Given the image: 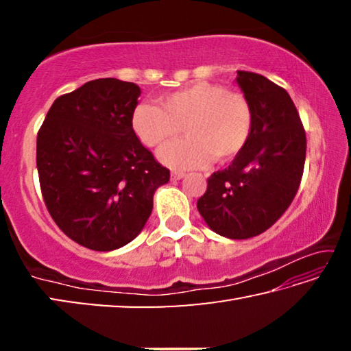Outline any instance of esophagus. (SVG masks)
Returning a JSON list of instances; mask_svg holds the SVG:
<instances>
[{
	"instance_id": "esophagus-1",
	"label": "esophagus",
	"mask_w": 351,
	"mask_h": 351,
	"mask_svg": "<svg viewBox=\"0 0 351 351\" xmlns=\"http://www.w3.org/2000/svg\"><path fill=\"white\" fill-rule=\"evenodd\" d=\"M186 176V173H184V171H171V180L173 181H180V180H182V178Z\"/></svg>"
}]
</instances>
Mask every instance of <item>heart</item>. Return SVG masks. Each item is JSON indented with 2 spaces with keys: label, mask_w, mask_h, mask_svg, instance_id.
<instances>
[{
  "label": "heart",
  "mask_w": 351,
  "mask_h": 351,
  "mask_svg": "<svg viewBox=\"0 0 351 351\" xmlns=\"http://www.w3.org/2000/svg\"><path fill=\"white\" fill-rule=\"evenodd\" d=\"M184 138L164 145L158 159L176 170L204 167L212 159L226 162L246 145L252 128V110L241 93L212 82H197L161 99V108L139 104L132 128L148 148L162 145L180 132Z\"/></svg>",
  "instance_id": "obj_1"
}]
</instances>
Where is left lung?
I'll use <instances>...</instances> for the list:
<instances>
[{
  "label": "left lung",
  "mask_w": 351,
  "mask_h": 351,
  "mask_svg": "<svg viewBox=\"0 0 351 351\" xmlns=\"http://www.w3.org/2000/svg\"><path fill=\"white\" fill-rule=\"evenodd\" d=\"M252 110L246 145L229 169L207 180L197 207L218 235L246 240L269 229L289 204L304 175L306 136L289 94L266 77L237 71Z\"/></svg>",
  "instance_id": "8db88e82"
}]
</instances>
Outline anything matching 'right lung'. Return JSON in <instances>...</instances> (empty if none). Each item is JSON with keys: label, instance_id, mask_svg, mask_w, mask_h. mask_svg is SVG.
I'll use <instances>...</instances> for the list:
<instances>
[{"label": "right lung", "instance_id": "right-lung-1", "mask_svg": "<svg viewBox=\"0 0 351 351\" xmlns=\"http://www.w3.org/2000/svg\"><path fill=\"white\" fill-rule=\"evenodd\" d=\"M139 96L132 82L91 80L54 100L37 136L47 210L93 251L133 241L152 215L154 192L170 180L132 128Z\"/></svg>", "mask_w": 351, "mask_h": 351}]
</instances>
